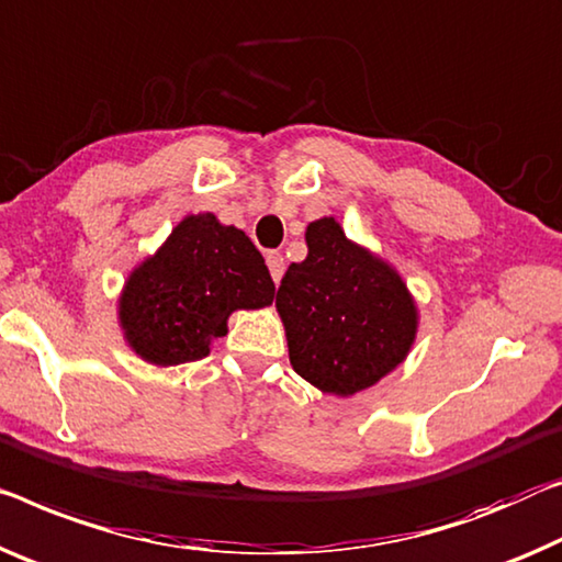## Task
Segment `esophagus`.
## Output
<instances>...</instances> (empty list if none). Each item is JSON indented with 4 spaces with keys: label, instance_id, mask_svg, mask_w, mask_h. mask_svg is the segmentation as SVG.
Segmentation results:
<instances>
[{
    "label": "esophagus",
    "instance_id": "esophagus-1",
    "mask_svg": "<svg viewBox=\"0 0 562 562\" xmlns=\"http://www.w3.org/2000/svg\"><path fill=\"white\" fill-rule=\"evenodd\" d=\"M266 263H269L273 283H279L281 276H283V269H286V263H283V256L279 251H269V254H266Z\"/></svg>",
    "mask_w": 562,
    "mask_h": 562
}]
</instances>
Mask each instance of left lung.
<instances>
[{"label":"left lung","mask_w":562,"mask_h":562,"mask_svg":"<svg viewBox=\"0 0 562 562\" xmlns=\"http://www.w3.org/2000/svg\"><path fill=\"white\" fill-rule=\"evenodd\" d=\"M306 246V261L289 266L276 293L291 367L322 392L357 394L407 357L417 308L396 271L334 218L311 223Z\"/></svg>","instance_id":"1"}]
</instances>
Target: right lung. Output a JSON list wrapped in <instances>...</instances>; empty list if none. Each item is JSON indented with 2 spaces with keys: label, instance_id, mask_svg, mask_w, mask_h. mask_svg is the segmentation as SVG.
<instances>
[{
  "label": "right lung",
  "instance_id": "obj_1",
  "mask_svg": "<svg viewBox=\"0 0 562 562\" xmlns=\"http://www.w3.org/2000/svg\"><path fill=\"white\" fill-rule=\"evenodd\" d=\"M276 286L244 231L215 215H188L166 246L135 269L120 299V324L145 361L203 359L236 308H261Z\"/></svg>",
  "mask_w": 562,
  "mask_h": 562
}]
</instances>
